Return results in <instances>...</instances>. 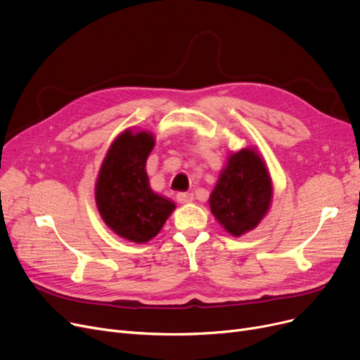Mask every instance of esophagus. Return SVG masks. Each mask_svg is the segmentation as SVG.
Returning a JSON list of instances; mask_svg holds the SVG:
<instances>
[{
    "label": "esophagus",
    "mask_w": 360,
    "mask_h": 360,
    "mask_svg": "<svg viewBox=\"0 0 360 360\" xmlns=\"http://www.w3.org/2000/svg\"><path fill=\"white\" fill-rule=\"evenodd\" d=\"M176 200L181 204H188V202H193L194 201V195L190 194V193H179L176 195Z\"/></svg>",
    "instance_id": "34e87169"
}]
</instances>
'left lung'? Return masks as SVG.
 Returning <instances> with one entry per match:
<instances>
[{
    "label": "left lung",
    "instance_id": "1",
    "mask_svg": "<svg viewBox=\"0 0 360 360\" xmlns=\"http://www.w3.org/2000/svg\"><path fill=\"white\" fill-rule=\"evenodd\" d=\"M273 200L269 167L255 147L229 153L209 204L214 219L229 235L254 231L266 217Z\"/></svg>",
    "mask_w": 360,
    "mask_h": 360
}]
</instances>
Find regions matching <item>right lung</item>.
Here are the masks:
<instances>
[{
    "label": "right lung",
    "mask_w": 360,
    "mask_h": 360,
    "mask_svg": "<svg viewBox=\"0 0 360 360\" xmlns=\"http://www.w3.org/2000/svg\"><path fill=\"white\" fill-rule=\"evenodd\" d=\"M155 144L148 131H122L110 144L94 185L102 220L113 233L136 243L153 239L176 209L150 188L146 162Z\"/></svg>",
    "instance_id": "1"
}]
</instances>
